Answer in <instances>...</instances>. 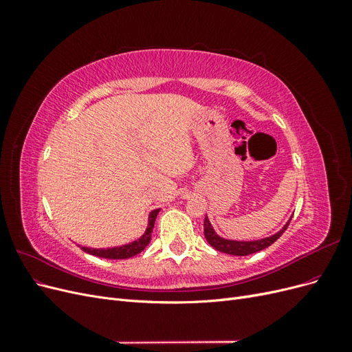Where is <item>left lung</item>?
<instances>
[{
	"label": "left lung",
	"mask_w": 352,
	"mask_h": 352,
	"mask_svg": "<svg viewBox=\"0 0 352 352\" xmlns=\"http://www.w3.org/2000/svg\"><path fill=\"white\" fill-rule=\"evenodd\" d=\"M291 219H292V216H291ZM291 219L285 223V226L279 232L273 233L272 236L257 239V241H235V239H226V238L220 236L219 233L214 230V228L211 226L208 217L206 216V220H204V235H206V239L211 245V247L216 248L220 252L230 254V255H250V254L258 252V251H261L264 248L270 247V245L274 241H278L282 236V233L286 230L287 225H289Z\"/></svg>",
	"instance_id": "8db88e82"
}]
</instances>
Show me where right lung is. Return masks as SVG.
<instances>
[{"mask_svg":"<svg viewBox=\"0 0 352 352\" xmlns=\"http://www.w3.org/2000/svg\"><path fill=\"white\" fill-rule=\"evenodd\" d=\"M160 212V208L153 210L148 216V226L144 232V235L138 238L133 242H129L126 245H122V247H113V248H88V247H82V250L88 254L95 255V257H101V258H107V260H123V258H131L133 255L140 254L145 250V247L151 241V232L154 228V223L157 219V214Z\"/></svg>","mask_w":352,"mask_h":352,"instance_id":"obj_1","label":"right lung"}]
</instances>
